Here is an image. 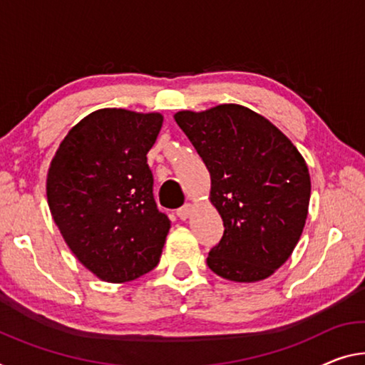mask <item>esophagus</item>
Masks as SVG:
<instances>
[{
  "mask_svg": "<svg viewBox=\"0 0 365 365\" xmlns=\"http://www.w3.org/2000/svg\"><path fill=\"white\" fill-rule=\"evenodd\" d=\"M192 209H194V205L190 204V202H186V204H184L182 207H179L176 214H178L179 218H181V220H187L189 215H190V212H192Z\"/></svg>",
  "mask_w": 365,
  "mask_h": 365,
  "instance_id": "esophagus-1",
  "label": "esophagus"
}]
</instances>
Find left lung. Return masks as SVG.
Masks as SVG:
<instances>
[{
	"instance_id": "left-lung-1",
	"label": "left lung",
	"mask_w": 365,
	"mask_h": 365,
	"mask_svg": "<svg viewBox=\"0 0 365 365\" xmlns=\"http://www.w3.org/2000/svg\"><path fill=\"white\" fill-rule=\"evenodd\" d=\"M175 120L210 173V202L223 237L207 266L233 282H257L292 255L310 204V175L295 145L266 117L220 104Z\"/></svg>"
}]
</instances>
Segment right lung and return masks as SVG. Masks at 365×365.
Here are the masks:
<instances>
[{
  "instance_id": "obj_1",
  "label": "right lung",
  "mask_w": 365,
  "mask_h": 365,
  "mask_svg": "<svg viewBox=\"0 0 365 365\" xmlns=\"http://www.w3.org/2000/svg\"><path fill=\"white\" fill-rule=\"evenodd\" d=\"M158 112L99 109L70 128L47 175L50 214L71 253L101 280L130 282L158 264L171 222L153 197L147 153Z\"/></svg>"
}]
</instances>
